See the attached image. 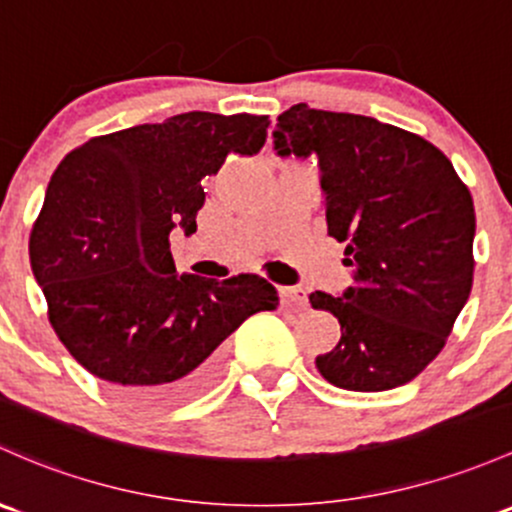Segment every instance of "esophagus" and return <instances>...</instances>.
I'll return each instance as SVG.
<instances>
[{
  "label": "esophagus",
  "mask_w": 512,
  "mask_h": 512,
  "mask_svg": "<svg viewBox=\"0 0 512 512\" xmlns=\"http://www.w3.org/2000/svg\"><path fill=\"white\" fill-rule=\"evenodd\" d=\"M279 297H282L284 304L297 306V309H306V294H304V289H297V287H279Z\"/></svg>",
  "instance_id": "esophagus-1"
}]
</instances>
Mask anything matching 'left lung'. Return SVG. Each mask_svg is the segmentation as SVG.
<instances>
[{
    "instance_id": "left-lung-1",
    "label": "left lung",
    "mask_w": 512,
    "mask_h": 512,
    "mask_svg": "<svg viewBox=\"0 0 512 512\" xmlns=\"http://www.w3.org/2000/svg\"><path fill=\"white\" fill-rule=\"evenodd\" d=\"M279 157L316 154L328 235L346 242L353 287L311 292L341 341L316 358L331 385L383 392L417 378L446 346L473 284L476 211L441 149L375 117L311 110L277 117Z\"/></svg>"
}]
</instances>
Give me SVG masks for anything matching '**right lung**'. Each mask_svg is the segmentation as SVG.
<instances>
[{
  "label": "right lung",
  "instance_id": "obj_1",
  "mask_svg": "<svg viewBox=\"0 0 512 512\" xmlns=\"http://www.w3.org/2000/svg\"><path fill=\"white\" fill-rule=\"evenodd\" d=\"M267 127V115L184 112L88 139L53 171L31 228V270L56 336L122 400L198 395L218 378L225 338L279 306L257 274L179 277L169 250L176 225L196 233L203 176L260 152Z\"/></svg>",
  "mask_w": 512,
  "mask_h": 512
}]
</instances>
